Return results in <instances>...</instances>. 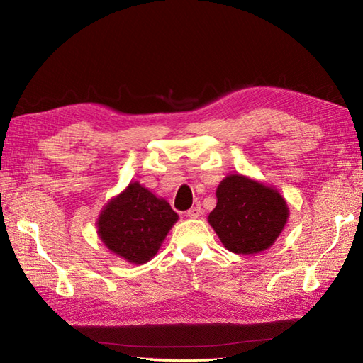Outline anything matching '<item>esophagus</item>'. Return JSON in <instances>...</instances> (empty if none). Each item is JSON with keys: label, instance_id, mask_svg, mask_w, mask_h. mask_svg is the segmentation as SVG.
Listing matches in <instances>:
<instances>
[{"label": "esophagus", "instance_id": "obj_1", "mask_svg": "<svg viewBox=\"0 0 363 363\" xmlns=\"http://www.w3.org/2000/svg\"><path fill=\"white\" fill-rule=\"evenodd\" d=\"M185 215H187L189 218L196 219V218H199V216L202 215V208H201V206H194V207H191L190 210L185 211Z\"/></svg>", "mask_w": 363, "mask_h": 363}]
</instances>
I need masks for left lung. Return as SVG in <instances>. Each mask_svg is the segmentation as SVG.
Here are the masks:
<instances>
[{
    "label": "left lung",
    "mask_w": 363,
    "mask_h": 363,
    "mask_svg": "<svg viewBox=\"0 0 363 363\" xmlns=\"http://www.w3.org/2000/svg\"><path fill=\"white\" fill-rule=\"evenodd\" d=\"M208 222L222 244L238 255L264 252L281 233L288 207L276 190L240 174H230L216 190Z\"/></svg>",
    "instance_id": "8db88e82"
}]
</instances>
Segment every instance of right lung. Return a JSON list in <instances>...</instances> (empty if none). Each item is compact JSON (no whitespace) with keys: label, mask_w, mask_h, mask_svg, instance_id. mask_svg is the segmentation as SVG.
<instances>
[{"label":"right lung","mask_w":363,"mask_h":363,"mask_svg":"<svg viewBox=\"0 0 363 363\" xmlns=\"http://www.w3.org/2000/svg\"><path fill=\"white\" fill-rule=\"evenodd\" d=\"M176 220L178 215L169 202L133 182L107 203L98 220V233L113 253L132 264H145Z\"/></svg>","instance_id":"obj_1"}]
</instances>
